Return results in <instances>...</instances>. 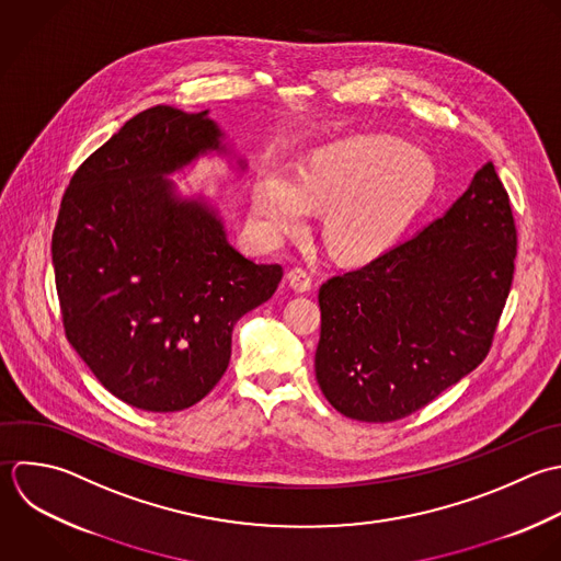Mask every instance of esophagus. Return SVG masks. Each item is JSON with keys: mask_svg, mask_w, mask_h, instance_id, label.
Segmentation results:
<instances>
[{"mask_svg": "<svg viewBox=\"0 0 561 561\" xmlns=\"http://www.w3.org/2000/svg\"><path fill=\"white\" fill-rule=\"evenodd\" d=\"M288 284H290V288L297 290V293H308V290L312 288L314 279H312V275H310L306 268L297 266V268H293V271L288 273Z\"/></svg>", "mask_w": 561, "mask_h": 561, "instance_id": "obj_1", "label": "esophagus"}]
</instances>
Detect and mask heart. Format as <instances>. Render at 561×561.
Returning a JSON list of instances; mask_svg holds the SVG:
<instances>
[{"label":"heart","instance_id":"1","mask_svg":"<svg viewBox=\"0 0 561 561\" xmlns=\"http://www.w3.org/2000/svg\"><path fill=\"white\" fill-rule=\"evenodd\" d=\"M433 165L393 137L360 135L308 157L293 181L268 168L253 190V216L275 242L299 236L312 211H328L323 236L343 262H367L387 251L426 205Z\"/></svg>","mask_w":561,"mask_h":561}]
</instances>
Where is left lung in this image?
Instances as JSON below:
<instances>
[{"label": "left lung", "mask_w": 561, "mask_h": 561, "mask_svg": "<svg viewBox=\"0 0 561 561\" xmlns=\"http://www.w3.org/2000/svg\"><path fill=\"white\" fill-rule=\"evenodd\" d=\"M516 222L488 161L424 231L319 288L317 382L350 420L424 409L490 354L512 290Z\"/></svg>", "instance_id": "left-lung-1"}]
</instances>
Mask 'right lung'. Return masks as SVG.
Returning a JSON list of instances; mask_svg holds the SVG:
<instances>
[{
  "label": "right lung",
  "instance_id": "1",
  "mask_svg": "<svg viewBox=\"0 0 561 561\" xmlns=\"http://www.w3.org/2000/svg\"><path fill=\"white\" fill-rule=\"evenodd\" d=\"M207 111L152 106L73 172L51 233L65 336L100 385L150 413L201 402L231 358L236 321L268 301L279 264H255L218 214L163 179L220 146Z\"/></svg>",
  "mask_w": 561,
  "mask_h": 561
}]
</instances>
